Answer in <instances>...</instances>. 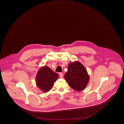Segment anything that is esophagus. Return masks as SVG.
<instances>
[{
    "label": "esophagus",
    "mask_w": 124,
    "mask_h": 124,
    "mask_svg": "<svg viewBox=\"0 0 124 124\" xmlns=\"http://www.w3.org/2000/svg\"><path fill=\"white\" fill-rule=\"evenodd\" d=\"M59 77H60L61 78H63V74L62 72L59 73Z\"/></svg>",
    "instance_id": "1"
}]
</instances>
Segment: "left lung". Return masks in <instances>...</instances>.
<instances>
[{
  "label": "left lung",
  "instance_id": "8db88e82",
  "mask_svg": "<svg viewBox=\"0 0 124 124\" xmlns=\"http://www.w3.org/2000/svg\"><path fill=\"white\" fill-rule=\"evenodd\" d=\"M65 78L71 88L79 92L86 87L90 77L85 66L76 61L69 63Z\"/></svg>",
  "mask_w": 124,
  "mask_h": 124
}]
</instances>
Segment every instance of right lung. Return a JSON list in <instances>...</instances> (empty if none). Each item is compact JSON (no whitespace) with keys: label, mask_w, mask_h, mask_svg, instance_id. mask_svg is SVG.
<instances>
[{"label":"right lung","mask_w":124,"mask_h":124,"mask_svg":"<svg viewBox=\"0 0 124 124\" xmlns=\"http://www.w3.org/2000/svg\"><path fill=\"white\" fill-rule=\"evenodd\" d=\"M59 78L55 73L46 66L41 67L36 76L37 86L44 93H47L53 88L54 83Z\"/></svg>","instance_id":"1"}]
</instances>
